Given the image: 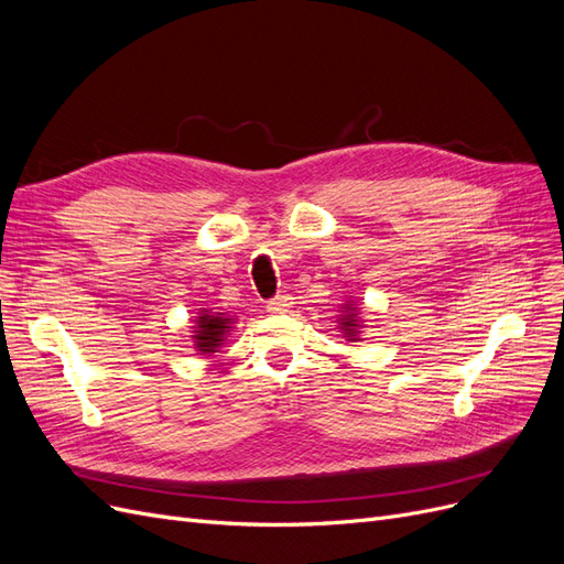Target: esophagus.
Segmentation results:
<instances>
[{
  "instance_id": "1",
  "label": "esophagus",
  "mask_w": 564,
  "mask_h": 564,
  "mask_svg": "<svg viewBox=\"0 0 564 564\" xmlns=\"http://www.w3.org/2000/svg\"><path fill=\"white\" fill-rule=\"evenodd\" d=\"M294 305V299L289 296V294H278L275 299H270V303H268V311L270 313H284V311H289Z\"/></svg>"
}]
</instances>
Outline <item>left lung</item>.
Wrapping results in <instances>:
<instances>
[{
  "instance_id": "obj_1",
  "label": "left lung",
  "mask_w": 564,
  "mask_h": 564,
  "mask_svg": "<svg viewBox=\"0 0 564 564\" xmlns=\"http://www.w3.org/2000/svg\"><path fill=\"white\" fill-rule=\"evenodd\" d=\"M350 311H352V308H350ZM340 324H344V332H346L348 336H355V327H357V322H355L352 313H350V315H346V317H344V322H340Z\"/></svg>"
}]
</instances>
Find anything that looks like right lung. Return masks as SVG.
I'll use <instances>...</instances> for the list:
<instances>
[{
	"instance_id": "right-lung-1",
	"label": "right lung",
	"mask_w": 564,
	"mask_h": 564,
	"mask_svg": "<svg viewBox=\"0 0 564 564\" xmlns=\"http://www.w3.org/2000/svg\"><path fill=\"white\" fill-rule=\"evenodd\" d=\"M230 317H224V315H207L204 313L199 317V327H197V350L202 352H216V348L220 346V340H224L226 332L230 329Z\"/></svg>"
}]
</instances>
